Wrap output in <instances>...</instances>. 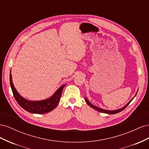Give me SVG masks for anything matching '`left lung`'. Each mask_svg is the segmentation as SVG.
I'll use <instances>...</instances> for the list:
<instances>
[{"instance_id": "1", "label": "left lung", "mask_w": 149, "mask_h": 149, "mask_svg": "<svg viewBox=\"0 0 149 149\" xmlns=\"http://www.w3.org/2000/svg\"><path fill=\"white\" fill-rule=\"evenodd\" d=\"M137 93H136V95L134 96V97L131 100H130L127 104L126 105H125L124 107H123L122 108H120V109H117V110H113V111H110V110H106V109H101V108H100V107H96V106H94L93 104H92L89 101H88V99L86 98V97H85V101L86 102V103L88 104L91 107H92V108H93V109H96V111H99V112H102V113H106V114H117V113H119V112H121L122 111H123L125 108L127 107L129 104H130V102H131L132 100H133V99L136 97V94H137Z\"/></svg>"}]
</instances>
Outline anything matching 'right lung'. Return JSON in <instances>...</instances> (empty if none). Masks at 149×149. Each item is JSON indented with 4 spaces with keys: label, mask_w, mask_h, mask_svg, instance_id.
Returning <instances> with one entry per match:
<instances>
[{
    "label": "right lung",
    "mask_w": 149,
    "mask_h": 149,
    "mask_svg": "<svg viewBox=\"0 0 149 149\" xmlns=\"http://www.w3.org/2000/svg\"><path fill=\"white\" fill-rule=\"evenodd\" d=\"M10 84L13 96L18 104L25 111L32 114H45L55 109L60 102L63 89L66 85L60 86L50 97L44 100L32 101L26 100L17 92L12 82L11 70L10 71Z\"/></svg>",
    "instance_id": "right-lung-1"
}]
</instances>
